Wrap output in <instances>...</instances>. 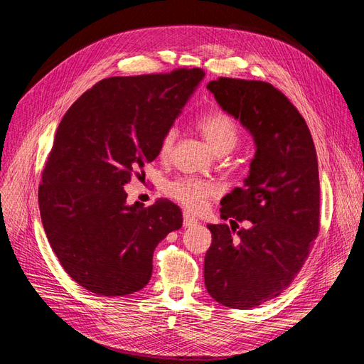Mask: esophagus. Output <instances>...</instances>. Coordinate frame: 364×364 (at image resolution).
Returning a JSON list of instances; mask_svg holds the SVG:
<instances>
[{
	"label": "esophagus",
	"mask_w": 364,
	"mask_h": 364,
	"mask_svg": "<svg viewBox=\"0 0 364 364\" xmlns=\"http://www.w3.org/2000/svg\"><path fill=\"white\" fill-rule=\"evenodd\" d=\"M197 223H199V220H197L193 214H190V213H185V214H183V226H185V228L196 226Z\"/></svg>",
	"instance_id": "34e87169"
}]
</instances>
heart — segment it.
Instances as JSON below:
<instances>
[{
	"label": "heart",
	"instance_id": "b5f03b06",
	"mask_svg": "<svg viewBox=\"0 0 364 364\" xmlns=\"http://www.w3.org/2000/svg\"><path fill=\"white\" fill-rule=\"evenodd\" d=\"M203 138L215 153L218 155H226L232 150L240 139V130L235 121L225 112H208L203 114L196 123ZM178 138V129L170 127L164 132V135L159 141V155L168 156L173 146ZM167 193L174 200L181 202L185 208L191 211H200L205 206L209 197L215 194V188L213 183L193 179V178H182L171 182L167 186Z\"/></svg>",
	"mask_w": 364,
	"mask_h": 364
}]
</instances>
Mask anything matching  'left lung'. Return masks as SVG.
Returning a JSON list of instances; mask_svg holds the SVG:
<instances>
[{
  "label": "left lung",
  "instance_id": "1",
  "mask_svg": "<svg viewBox=\"0 0 364 364\" xmlns=\"http://www.w3.org/2000/svg\"><path fill=\"white\" fill-rule=\"evenodd\" d=\"M206 87L255 142L245 185L220 202L230 226L208 225L203 270L211 297L247 310L279 296L310 255L321 211L316 149L299 111L270 83L220 77ZM237 221L247 228L237 231Z\"/></svg>",
  "mask_w": 364,
  "mask_h": 364
}]
</instances>
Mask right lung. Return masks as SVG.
Returning a JSON list of instances; mask_svg holds the SVG:
<instances>
[{"mask_svg": "<svg viewBox=\"0 0 364 364\" xmlns=\"http://www.w3.org/2000/svg\"><path fill=\"white\" fill-rule=\"evenodd\" d=\"M203 77L200 68L109 77L62 118L42 171L39 209L53 252L83 289L102 296L144 289L159 241L182 226L178 205H127L124 185L159 155L164 132Z\"/></svg>", "mask_w": 364, "mask_h": 364, "instance_id": "obj_1", "label": "right lung"}]
</instances>
